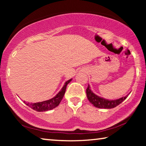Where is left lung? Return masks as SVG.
<instances>
[{
    "mask_svg": "<svg viewBox=\"0 0 146 146\" xmlns=\"http://www.w3.org/2000/svg\"><path fill=\"white\" fill-rule=\"evenodd\" d=\"M129 94L127 95L124 97H122L118 98L117 100H110L108 99H105L104 98H101L98 97L97 95L92 92L90 89V86L88 84V88L86 89V95L90 102L96 108H104V109H111L119 105L122 103L125 98L127 97Z\"/></svg>",
    "mask_w": 146,
    "mask_h": 146,
    "instance_id": "1",
    "label": "left lung"
}]
</instances>
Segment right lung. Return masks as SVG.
I'll return each instance as SVG.
<instances>
[{"label":"right lung","instance_id":"right-lung-1","mask_svg":"<svg viewBox=\"0 0 146 146\" xmlns=\"http://www.w3.org/2000/svg\"><path fill=\"white\" fill-rule=\"evenodd\" d=\"M71 80L72 79H70L69 80L66 81L62 88V90L59 91L57 95H56V96H55L53 98H51V99L36 103H29L24 101V103H25L29 108L36 111H46L53 110V109L55 108L56 106H58L61 102L62 99L64 97V94H65L67 85L71 82Z\"/></svg>","mask_w":146,"mask_h":146}]
</instances>
